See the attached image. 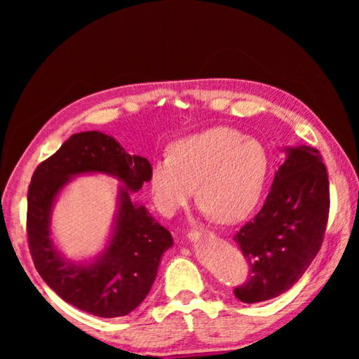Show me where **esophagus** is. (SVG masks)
Masks as SVG:
<instances>
[{"instance_id": "esophagus-1", "label": "esophagus", "mask_w": 359, "mask_h": 359, "mask_svg": "<svg viewBox=\"0 0 359 359\" xmlns=\"http://www.w3.org/2000/svg\"><path fill=\"white\" fill-rule=\"evenodd\" d=\"M208 236H214L212 233H208V231H190V233L187 234V238H188V241L190 242H198V241H201L203 238H208Z\"/></svg>"}]
</instances>
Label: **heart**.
<instances>
[{
  "label": "heart",
  "instance_id": "heart-1",
  "mask_svg": "<svg viewBox=\"0 0 359 359\" xmlns=\"http://www.w3.org/2000/svg\"><path fill=\"white\" fill-rule=\"evenodd\" d=\"M271 158L257 137L229 126H214L171 144L169 156L150 168V191L156 209L174 215L194 194L201 212L223 223L250 215L263 196Z\"/></svg>",
  "mask_w": 359,
  "mask_h": 359
}]
</instances>
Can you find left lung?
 Returning a JSON list of instances; mask_svg holds the SVG:
<instances>
[{
	"label": "left lung",
	"instance_id": "obj_1",
	"mask_svg": "<svg viewBox=\"0 0 359 359\" xmlns=\"http://www.w3.org/2000/svg\"><path fill=\"white\" fill-rule=\"evenodd\" d=\"M263 208L234 236L252 267L248 282L234 290L239 301L263 302L299 280L317 257L330 214V182L320 151L285 147Z\"/></svg>",
	"mask_w": 359,
	"mask_h": 359
}]
</instances>
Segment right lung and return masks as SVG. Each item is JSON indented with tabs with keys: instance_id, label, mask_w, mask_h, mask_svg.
<instances>
[{
	"instance_id": "right-lung-1",
	"label": "right lung",
	"mask_w": 359,
	"mask_h": 359,
	"mask_svg": "<svg viewBox=\"0 0 359 359\" xmlns=\"http://www.w3.org/2000/svg\"><path fill=\"white\" fill-rule=\"evenodd\" d=\"M147 158L130 155L101 131L72 135L36 168L28 188V244L44 282L71 306L101 318L123 317L141 304L155 282L171 233L133 201L150 177ZM117 178L118 209L105 248L88 260L66 259L51 238V212L59 194L79 175Z\"/></svg>"
}]
</instances>
